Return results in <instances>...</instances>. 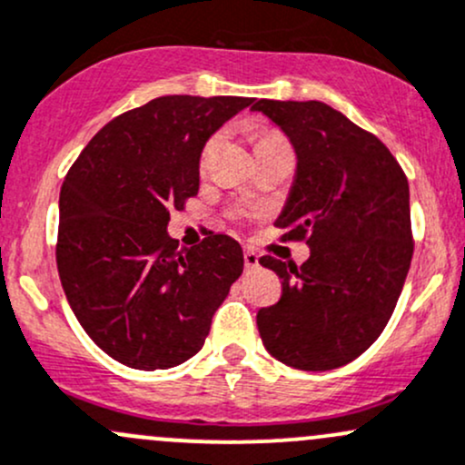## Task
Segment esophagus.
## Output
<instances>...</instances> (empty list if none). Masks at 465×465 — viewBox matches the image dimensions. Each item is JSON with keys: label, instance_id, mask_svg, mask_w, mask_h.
I'll list each match as a JSON object with an SVG mask.
<instances>
[{"label": "esophagus", "instance_id": "obj_1", "mask_svg": "<svg viewBox=\"0 0 465 465\" xmlns=\"http://www.w3.org/2000/svg\"><path fill=\"white\" fill-rule=\"evenodd\" d=\"M258 267V253L253 249H245V270H256Z\"/></svg>", "mask_w": 465, "mask_h": 465}]
</instances>
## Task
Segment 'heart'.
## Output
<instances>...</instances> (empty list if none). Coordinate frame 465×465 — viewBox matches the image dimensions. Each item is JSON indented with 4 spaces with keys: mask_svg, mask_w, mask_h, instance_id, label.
<instances>
[{
    "mask_svg": "<svg viewBox=\"0 0 465 465\" xmlns=\"http://www.w3.org/2000/svg\"><path fill=\"white\" fill-rule=\"evenodd\" d=\"M218 138H212L207 144H204L203 153H200V169H207L209 163H212L213 153H216ZM278 146H287V140L282 138L276 131H261V134L253 135V153H261V151L267 149H278Z\"/></svg>",
    "mask_w": 465,
    "mask_h": 465,
    "instance_id": "obj_1",
    "label": "heart"
}]
</instances>
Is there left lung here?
Listing matches in <instances>:
<instances>
[{
  "instance_id": "obj_1",
  "label": "left lung",
  "mask_w": 465,
  "mask_h": 465,
  "mask_svg": "<svg viewBox=\"0 0 465 465\" xmlns=\"http://www.w3.org/2000/svg\"><path fill=\"white\" fill-rule=\"evenodd\" d=\"M296 151V175L276 227L305 241L296 267L262 256L282 281L276 305L258 310L273 359L307 372L341 368L388 325L412 261L410 189L379 138L325 102L258 100Z\"/></svg>"
}]
</instances>
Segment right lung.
Returning a JSON list of instances; mask_svg holds the SVG:
<instances>
[{"label":"right lung","instance_id":"obj_1","mask_svg":"<svg viewBox=\"0 0 465 465\" xmlns=\"http://www.w3.org/2000/svg\"><path fill=\"white\" fill-rule=\"evenodd\" d=\"M252 97L164 95L117 115L68 169L60 192L57 272L93 343L135 370H167L198 354L242 273L224 233L180 249L169 209L200 187V153Z\"/></svg>","mask_w":465,"mask_h":465}]
</instances>
